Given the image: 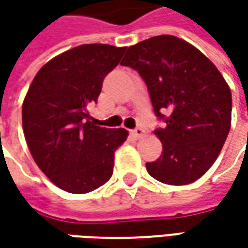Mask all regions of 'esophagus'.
<instances>
[{"instance_id":"34e87169","label":"esophagus","mask_w":248,"mask_h":248,"mask_svg":"<svg viewBox=\"0 0 248 248\" xmlns=\"http://www.w3.org/2000/svg\"><path fill=\"white\" fill-rule=\"evenodd\" d=\"M134 132V135L137 137V138H140V137H143L145 135V129L142 128V127H137V128L132 131Z\"/></svg>"}]
</instances>
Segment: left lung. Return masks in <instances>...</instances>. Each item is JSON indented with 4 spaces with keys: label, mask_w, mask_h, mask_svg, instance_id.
Listing matches in <instances>:
<instances>
[{
    "label": "left lung",
    "mask_w": 248,
    "mask_h": 248,
    "mask_svg": "<svg viewBox=\"0 0 248 248\" xmlns=\"http://www.w3.org/2000/svg\"><path fill=\"white\" fill-rule=\"evenodd\" d=\"M123 66L137 70L148 85L161 156L146 163L155 179L187 185L204 175L221 153L232 120V93L205 55L174 35H156L129 46Z\"/></svg>",
    "instance_id": "1"
}]
</instances>
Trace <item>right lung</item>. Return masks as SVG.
<instances>
[{"mask_svg":"<svg viewBox=\"0 0 248 248\" xmlns=\"http://www.w3.org/2000/svg\"><path fill=\"white\" fill-rule=\"evenodd\" d=\"M125 52L108 44H84L55 56L35 74L22 106L23 132L34 161L58 187L88 193L113 174L114 152L128 131L91 121L103 78Z\"/></svg>","mask_w":248,"mask_h":248,"instance_id":"1","label":"right lung"}]
</instances>
